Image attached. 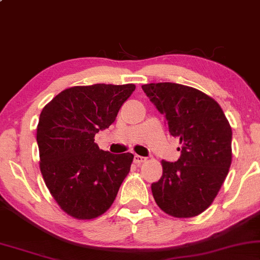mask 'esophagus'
Wrapping results in <instances>:
<instances>
[{"mask_svg":"<svg viewBox=\"0 0 260 260\" xmlns=\"http://www.w3.org/2000/svg\"><path fill=\"white\" fill-rule=\"evenodd\" d=\"M146 161V157L144 156H139V155H134V164L137 165H142Z\"/></svg>","mask_w":260,"mask_h":260,"instance_id":"obj_1","label":"esophagus"}]
</instances>
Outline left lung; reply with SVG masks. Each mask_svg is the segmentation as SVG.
I'll use <instances>...</instances> for the list:
<instances>
[{"label":"left lung","instance_id":"1","mask_svg":"<svg viewBox=\"0 0 260 260\" xmlns=\"http://www.w3.org/2000/svg\"><path fill=\"white\" fill-rule=\"evenodd\" d=\"M142 88L181 144L178 161H162V177L151 184L155 201L172 217L199 215L213 202L229 172V121L214 99L192 87L160 82Z\"/></svg>","mask_w":260,"mask_h":260}]
</instances>
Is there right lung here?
Returning a JSON list of instances; mask_svg holds the SVG:
<instances>
[{"mask_svg":"<svg viewBox=\"0 0 260 260\" xmlns=\"http://www.w3.org/2000/svg\"><path fill=\"white\" fill-rule=\"evenodd\" d=\"M136 86H76L43 108L37 126L40 168L52 196L77 219L105 213L129 173L133 155L100 150L94 136L116 120Z\"/></svg>","mask_w":260,"mask_h":260,"instance_id":"obj_1","label":"right lung"}]
</instances>
